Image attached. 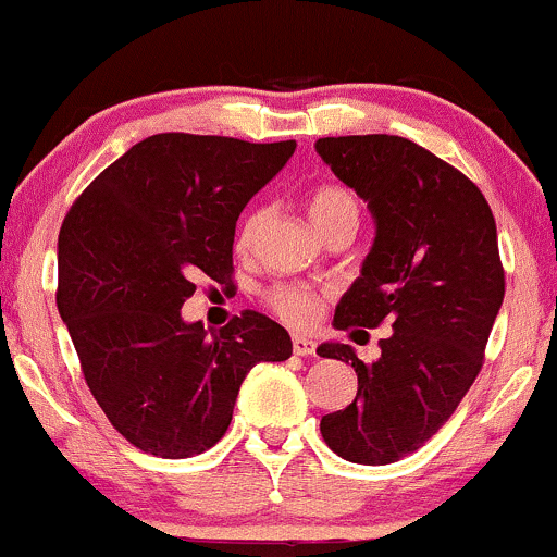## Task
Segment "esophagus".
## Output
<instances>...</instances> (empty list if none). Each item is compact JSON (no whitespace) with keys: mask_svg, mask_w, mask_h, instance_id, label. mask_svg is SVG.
Wrapping results in <instances>:
<instances>
[{"mask_svg":"<svg viewBox=\"0 0 557 557\" xmlns=\"http://www.w3.org/2000/svg\"><path fill=\"white\" fill-rule=\"evenodd\" d=\"M292 350H295L297 356H313L315 343L310 337H305V334H295V337H292Z\"/></svg>","mask_w":557,"mask_h":557,"instance_id":"obj_1","label":"esophagus"}]
</instances>
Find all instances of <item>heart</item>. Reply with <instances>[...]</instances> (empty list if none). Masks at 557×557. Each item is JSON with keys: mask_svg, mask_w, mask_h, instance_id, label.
<instances>
[{"mask_svg": "<svg viewBox=\"0 0 557 557\" xmlns=\"http://www.w3.org/2000/svg\"><path fill=\"white\" fill-rule=\"evenodd\" d=\"M308 214L313 220V225L324 233L329 225H334L337 220L358 218V201L348 188L337 183H324L308 196ZM262 228V212L247 214V220L242 223L236 236V249L242 255H247L255 247L257 233ZM268 308L278 315L281 321H286L289 326L305 329L313 326L321 315V297L313 289L302 284H276L262 295Z\"/></svg>", "mask_w": 557, "mask_h": 557, "instance_id": "obj_1", "label": "heart"}]
</instances>
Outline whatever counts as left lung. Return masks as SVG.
Instances as JSON below:
<instances>
[{
    "mask_svg": "<svg viewBox=\"0 0 557 557\" xmlns=\"http://www.w3.org/2000/svg\"><path fill=\"white\" fill-rule=\"evenodd\" d=\"M315 151L376 223L334 326L393 329L374 363L321 345L358 374L352 404L321 417V435L348 462L391 465L438 433L481 372L505 297L496 223L468 175L406 137H321Z\"/></svg>",
    "mask_w": 557,
    "mask_h": 557,
    "instance_id": "left-lung-1",
    "label": "left lung"
}]
</instances>
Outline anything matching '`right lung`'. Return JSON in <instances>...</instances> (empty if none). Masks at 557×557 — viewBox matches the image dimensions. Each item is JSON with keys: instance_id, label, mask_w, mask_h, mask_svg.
I'll return each mask as SVG.
<instances>
[{"instance_id": "add662e5", "label": "right lung", "mask_w": 557, "mask_h": 557, "mask_svg": "<svg viewBox=\"0 0 557 557\" xmlns=\"http://www.w3.org/2000/svg\"><path fill=\"white\" fill-rule=\"evenodd\" d=\"M295 140L161 133L82 190L58 236V310L89 393L140 451L185 459L228 430L260 361H286L284 326L244 310L207 337L185 324L194 276L233 273L236 220L278 175Z\"/></svg>"}]
</instances>
